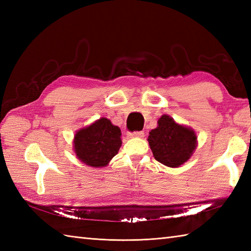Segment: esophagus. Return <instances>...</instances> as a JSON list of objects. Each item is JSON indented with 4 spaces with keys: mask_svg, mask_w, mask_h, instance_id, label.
Instances as JSON below:
<instances>
[{
    "mask_svg": "<svg viewBox=\"0 0 251 251\" xmlns=\"http://www.w3.org/2000/svg\"><path fill=\"white\" fill-rule=\"evenodd\" d=\"M145 132L143 131H132V132H127V137L128 138H140L143 137Z\"/></svg>",
    "mask_w": 251,
    "mask_h": 251,
    "instance_id": "1",
    "label": "esophagus"
}]
</instances>
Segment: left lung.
<instances>
[{"label":"left lung","instance_id":"1","mask_svg":"<svg viewBox=\"0 0 251 251\" xmlns=\"http://www.w3.org/2000/svg\"><path fill=\"white\" fill-rule=\"evenodd\" d=\"M148 141L154 158L173 168L188 161L197 146L195 131L166 114L159 117L156 128L149 132Z\"/></svg>","mask_w":251,"mask_h":251}]
</instances>
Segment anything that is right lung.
Instances as JSON below:
<instances>
[{"instance_id": "add662e5", "label": "right lung", "mask_w": 251, "mask_h": 251, "mask_svg": "<svg viewBox=\"0 0 251 251\" xmlns=\"http://www.w3.org/2000/svg\"><path fill=\"white\" fill-rule=\"evenodd\" d=\"M122 132L111 121L101 117L74 136V152L84 164L92 167H104L122 146Z\"/></svg>"}]
</instances>
